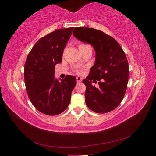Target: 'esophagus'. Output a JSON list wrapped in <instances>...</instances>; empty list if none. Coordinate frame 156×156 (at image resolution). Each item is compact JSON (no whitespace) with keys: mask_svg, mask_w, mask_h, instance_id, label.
<instances>
[{"mask_svg":"<svg viewBox=\"0 0 156 156\" xmlns=\"http://www.w3.org/2000/svg\"><path fill=\"white\" fill-rule=\"evenodd\" d=\"M76 80H77V82H80L82 81V78L80 77V76H78L77 78H76Z\"/></svg>","mask_w":156,"mask_h":156,"instance_id":"34e87169","label":"esophagus"}]
</instances>
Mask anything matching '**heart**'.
Returning a JSON list of instances; mask_svg holds the SVG:
<instances>
[{
	"mask_svg": "<svg viewBox=\"0 0 156 156\" xmlns=\"http://www.w3.org/2000/svg\"><path fill=\"white\" fill-rule=\"evenodd\" d=\"M88 45H84V44H82V45H79L78 48L79 49H81V48H86V47H88Z\"/></svg>",
	"mask_w": 156,
	"mask_h": 156,
	"instance_id": "obj_1",
	"label": "heart"
}]
</instances>
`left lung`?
<instances>
[{"mask_svg":"<svg viewBox=\"0 0 156 156\" xmlns=\"http://www.w3.org/2000/svg\"><path fill=\"white\" fill-rule=\"evenodd\" d=\"M73 35L96 51L94 64L83 80L86 104L97 113L114 110L123 98L128 83L129 65L123 50L114 38L93 28L75 27ZM92 80L99 81L98 88L92 86Z\"/></svg>","mask_w":156,"mask_h":156,"instance_id":"obj_1","label":"left lung"}]
</instances>
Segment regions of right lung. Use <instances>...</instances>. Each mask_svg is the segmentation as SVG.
<instances>
[{
  "label": "right lung",
  "mask_w": 156,
  "mask_h": 156,
  "mask_svg": "<svg viewBox=\"0 0 156 156\" xmlns=\"http://www.w3.org/2000/svg\"><path fill=\"white\" fill-rule=\"evenodd\" d=\"M74 27L57 29L34 45L25 64L24 78L29 98L36 109L47 115L64 112L70 102L76 78L67 75L55 78V64L61 63L63 51Z\"/></svg>",
  "instance_id": "add662e5"
}]
</instances>
